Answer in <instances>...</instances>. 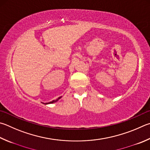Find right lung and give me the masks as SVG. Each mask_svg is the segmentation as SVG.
Instances as JSON below:
<instances>
[{
	"label": "right lung",
	"mask_w": 150,
	"mask_h": 150,
	"mask_svg": "<svg viewBox=\"0 0 150 150\" xmlns=\"http://www.w3.org/2000/svg\"><path fill=\"white\" fill-rule=\"evenodd\" d=\"M61 98V97H59L58 99H56V100H53V101H52V102H48V103H46L45 104H49V103H54V102H57L58 101V100H59V99H60Z\"/></svg>",
	"instance_id": "add662e5"
}]
</instances>
